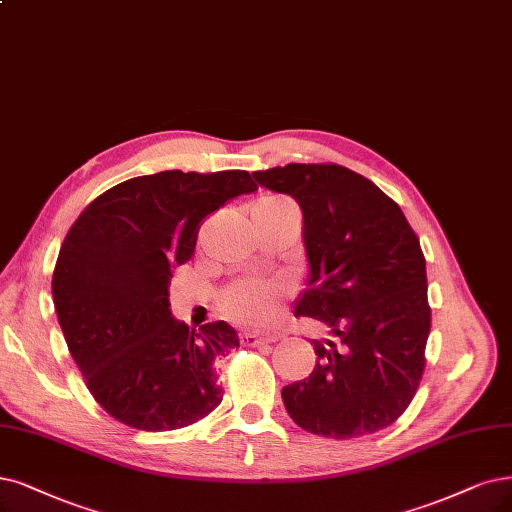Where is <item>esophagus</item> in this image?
<instances>
[{"mask_svg": "<svg viewBox=\"0 0 512 512\" xmlns=\"http://www.w3.org/2000/svg\"><path fill=\"white\" fill-rule=\"evenodd\" d=\"M240 342L246 346H257V344H272L276 342V335H259V333H242Z\"/></svg>", "mask_w": 512, "mask_h": 512, "instance_id": "34e87169", "label": "esophagus"}]
</instances>
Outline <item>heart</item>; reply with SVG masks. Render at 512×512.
<instances>
[{
	"label": "heart",
	"mask_w": 512,
	"mask_h": 512,
	"mask_svg": "<svg viewBox=\"0 0 512 512\" xmlns=\"http://www.w3.org/2000/svg\"><path fill=\"white\" fill-rule=\"evenodd\" d=\"M295 213H297L295 206L289 200L268 196L253 204L251 221L253 225H261V223H270ZM278 299H280V291L276 285H272V282L240 280L221 293L219 308L227 318L234 320V323L261 327L276 314Z\"/></svg>",
	"instance_id": "1"
}]
</instances>
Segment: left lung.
<instances>
[{
  "label": "left lung",
  "mask_w": 512,
  "mask_h": 512,
  "mask_svg": "<svg viewBox=\"0 0 512 512\" xmlns=\"http://www.w3.org/2000/svg\"><path fill=\"white\" fill-rule=\"evenodd\" d=\"M304 215L308 289L295 316L323 323L306 380L282 388L291 420L329 439H356L403 415L426 367L430 306L420 238L401 206L339 164H287L253 173Z\"/></svg>",
  "instance_id": "obj_1"
}]
</instances>
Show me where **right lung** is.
Here are the masks:
<instances>
[{"instance_id":"obj_1","label":"right lung","mask_w":512,"mask_h":512,"mask_svg":"<svg viewBox=\"0 0 512 512\" xmlns=\"http://www.w3.org/2000/svg\"><path fill=\"white\" fill-rule=\"evenodd\" d=\"M257 185L246 170L128 179L71 225L52 274L54 310L90 394L111 418L147 432L185 428L223 399L215 361L240 346L225 323L189 329L170 314L173 270L200 223Z\"/></svg>"}]
</instances>
